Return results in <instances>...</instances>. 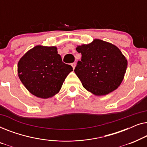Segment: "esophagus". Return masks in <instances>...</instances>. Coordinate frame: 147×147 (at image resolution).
<instances>
[{
    "label": "esophagus",
    "mask_w": 147,
    "mask_h": 147,
    "mask_svg": "<svg viewBox=\"0 0 147 147\" xmlns=\"http://www.w3.org/2000/svg\"><path fill=\"white\" fill-rule=\"evenodd\" d=\"M76 65V63H75V62H74V63H71V66H72V67H73V69H75Z\"/></svg>",
    "instance_id": "1"
}]
</instances>
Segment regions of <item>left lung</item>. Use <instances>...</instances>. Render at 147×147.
Returning a JSON list of instances; mask_svg holds the SVG:
<instances>
[{
  "instance_id": "8db88e82",
  "label": "left lung",
  "mask_w": 147,
  "mask_h": 147,
  "mask_svg": "<svg viewBox=\"0 0 147 147\" xmlns=\"http://www.w3.org/2000/svg\"><path fill=\"white\" fill-rule=\"evenodd\" d=\"M81 53L74 71L84 88L96 96H104L117 89L123 80L127 60L116 46L100 39L78 46Z\"/></svg>"
}]
</instances>
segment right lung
<instances>
[{
  "label": "right lung",
  "instance_id": "obj_1",
  "mask_svg": "<svg viewBox=\"0 0 147 147\" xmlns=\"http://www.w3.org/2000/svg\"><path fill=\"white\" fill-rule=\"evenodd\" d=\"M73 68L64 63L56 47L37 45L18 63L19 79L34 96L48 98L58 93Z\"/></svg>",
  "mask_w": 147,
  "mask_h": 147
}]
</instances>
